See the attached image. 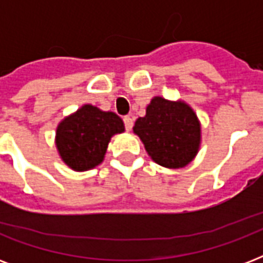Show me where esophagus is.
I'll list each match as a JSON object with an SVG mask.
<instances>
[{"instance_id": "esophagus-1", "label": "esophagus", "mask_w": 263, "mask_h": 263, "mask_svg": "<svg viewBox=\"0 0 263 263\" xmlns=\"http://www.w3.org/2000/svg\"><path fill=\"white\" fill-rule=\"evenodd\" d=\"M124 124H125L127 131H131L132 125H134V119H132L131 116H125V117H124Z\"/></svg>"}]
</instances>
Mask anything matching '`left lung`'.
I'll return each instance as SVG.
<instances>
[{
	"instance_id": "obj_1",
	"label": "left lung",
	"mask_w": 263,
	"mask_h": 263,
	"mask_svg": "<svg viewBox=\"0 0 263 263\" xmlns=\"http://www.w3.org/2000/svg\"><path fill=\"white\" fill-rule=\"evenodd\" d=\"M134 134L148 157L169 169L192 162L202 142V127L194 109L183 99L171 101L160 95L153 97L146 115L136 120Z\"/></svg>"
}]
</instances>
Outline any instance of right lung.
Segmentation results:
<instances>
[{
    "label": "right lung",
    "mask_w": 263,
    "mask_h": 263,
    "mask_svg": "<svg viewBox=\"0 0 263 263\" xmlns=\"http://www.w3.org/2000/svg\"><path fill=\"white\" fill-rule=\"evenodd\" d=\"M124 131L123 120L116 113L86 103L60 121L55 148L68 168L86 172L102 164L110 139Z\"/></svg>",
    "instance_id": "1"
}]
</instances>
